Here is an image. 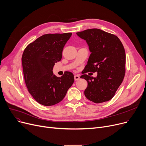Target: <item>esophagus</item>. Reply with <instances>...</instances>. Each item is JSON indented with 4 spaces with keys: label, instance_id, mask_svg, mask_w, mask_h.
Listing matches in <instances>:
<instances>
[{
    "label": "esophagus",
    "instance_id": "34e87169",
    "mask_svg": "<svg viewBox=\"0 0 146 146\" xmlns=\"http://www.w3.org/2000/svg\"><path fill=\"white\" fill-rule=\"evenodd\" d=\"M80 78V76H79L78 75H74L75 81H77V80H78Z\"/></svg>",
    "mask_w": 146,
    "mask_h": 146
}]
</instances>
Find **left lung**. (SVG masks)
<instances>
[{
	"label": "left lung",
	"mask_w": 146,
	"mask_h": 146,
	"mask_svg": "<svg viewBox=\"0 0 146 146\" xmlns=\"http://www.w3.org/2000/svg\"><path fill=\"white\" fill-rule=\"evenodd\" d=\"M77 34L87 41L91 52L83 74L98 72L96 78L87 74L81 76L88 83L85 96L96 103L109 101L124 78L126 55L123 46L116 36L98 29Z\"/></svg>",
	"instance_id": "8db88e82"
}]
</instances>
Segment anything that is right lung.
Here are the masks:
<instances>
[{"label":"right lung","mask_w":146,"mask_h":146,"mask_svg":"<svg viewBox=\"0 0 146 146\" xmlns=\"http://www.w3.org/2000/svg\"><path fill=\"white\" fill-rule=\"evenodd\" d=\"M71 33L46 34L28 45L23 52L22 64L28 91L38 103L49 106L64 99L74 81L72 72L61 77L53 75L54 64L61 60L64 47Z\"/></svg>","instance_id":"obj_1"}]
</instances>
